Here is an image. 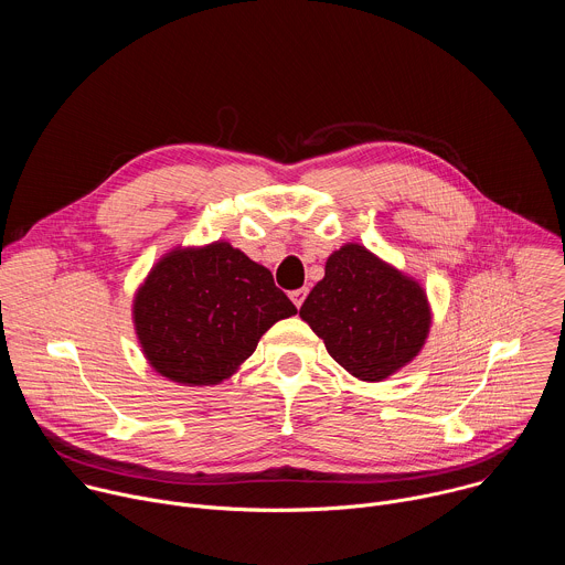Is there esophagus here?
I'll use <instances>...</instances> for the list:
<instances>
[{"label":"esophagus","mask_w":565,"mask_h":565,"mask_svg":"<svg viewBox=\"0 0 565 565\" xmlns=\"http://www.w3.org/2000/svg\"><path fill=\"white\" fill-rule=\"evenodd\" d=\"M306 295H308V288H299V290H292V292H290V299H292V303H295L297 308H301Z\"/></svg>","instance_id":"1"}]
</instances>
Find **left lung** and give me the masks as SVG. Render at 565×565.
<instances>
[{
	"label": "left lung",
	"instance_id": "obj_1",
	"mask_svg": "<svg viewBox=\"0 0 565 565\" xmlns=\"http://www.w3.org/2000/svg\"><path fill=\"white\" fill-rule=\"evenodd\" d=\"M299 317L362 382H382L412 364L434 319L423 284L362 244H344L327 259Z\"/></svg>",
	"mask_w": 565,
	"mask_h": 565
}]
</instances>
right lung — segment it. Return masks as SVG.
Listing matches in <instances>:
<instances>
[{
  "mask_svg": "<svg viewBox=\"0 0 565 565\" xmlns=\"http://www.w3.org/2000/svg\"><path fill=\"white\" fill-rule=\"evenodd\" d=\"M295 312L273 273L223 238L166 253L131 301L147 364L185 386H214L232 377L262 335Z\"/></svg>",
  "mask_w": 565,
  "mask_h": 565,
  "instance_id": "right-lung-1",
  "label": "right lung"
}]
</instances>
